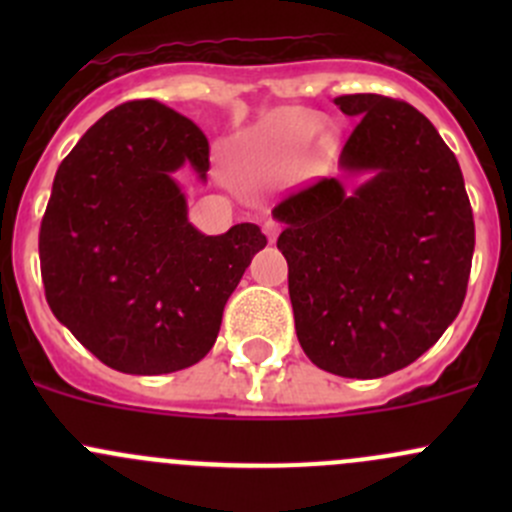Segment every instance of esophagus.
Here are the masks:
<instances>
[{"instance_id": "esophagus-1", "label": "esophagus", "mask_w": 512, "mask_h": 512, "mask_svg": "<svg viewBox=\"0 0 512 512\" xmlns=\"http://www.w3.org/2000/svg\"><path fill=\"white\" fill-rule=\"evenodd\" d=\"M262 230H265L267 240H270V242H275L277 235H280V225H277L275 220H267V223L262 225Z\"/></svg>"}]
</instances>
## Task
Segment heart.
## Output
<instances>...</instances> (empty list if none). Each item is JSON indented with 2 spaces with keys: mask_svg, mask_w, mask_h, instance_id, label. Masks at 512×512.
I'll use <instances>...</instances> for the list:
<instances>
[{
  "mask_svg": "<svg viewBox=\"0 0 512 512\" xmlns=\"http://www.w3.org/2000/svg\"><path fill=\"white\" fill-rule=\"evenodd\" d=\"M312 116H285L245 133L235 146L232 173L247 185H270L292 170V153L302 143L304 128L314 126Z\"/></svg>",
  "mask_w": 512,
  "mask_h": 512,
  "instance_id": "heart-1",
  "label": "heart"
}]
</instances>
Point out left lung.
Masks as SVG:
<instances>
[{"mask_svg": "<svg viewBox=\"0 0 512 512\" xmlns=\"http://www.w3.org/2000/svg\"><path fill=\"white\" fill-rule=\"evenodd\" d=\"M359 118L324 178L282 200L294 329L329 374L379 379L433 347L461 312L476 227L461 165L414 106L379 94L334 98ZM366 174L351 188V178Z\"/></svg>", "mask_w": 512, "mask_h": 512, "instance_id": "8db88e82", "label": "left lung"}]
</instances>
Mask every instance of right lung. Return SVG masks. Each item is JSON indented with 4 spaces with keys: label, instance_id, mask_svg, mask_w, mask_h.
<instances>
[{
    "label": "right lung",
    "instance_id": "right-lung-1",
    "mask_svg": "<svg viewBox=\"0 0 512 512\" xmlns=\"http://www.w3.org/2000/svg\"><path fill=\"white\" fill-rule=\"evenodd\" d=\"M210 146L158 101L98 118L56 170L39 232L54 317L111 369L153 376L213 349L223 309L267 237L252 223L205 235L175 175L208 183Z\"/></svg>",
    "mask_w": 512,
    "mask_h": 512
}]
</instances>
